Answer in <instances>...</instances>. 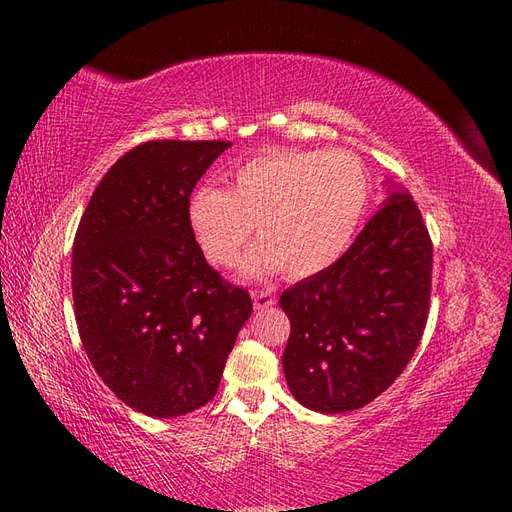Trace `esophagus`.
Here are the masks:
<instances>
[{
	"instance_id": "1",
	"label": "esophagus",
	"mask_w": 512,
	"mask_h": 512,
	"mask_svg": "<svg viewBox=\"0 0 512 512\" xmlns=\"http://www.w3.org/2000/svg\"><path fill=\"white\" fill-rule=\"evenodd\" d=\"M250 295H253L255 310H266L270 306H275V297H273V292H270V290H253Z\"/></svg>"
}]
</instances>
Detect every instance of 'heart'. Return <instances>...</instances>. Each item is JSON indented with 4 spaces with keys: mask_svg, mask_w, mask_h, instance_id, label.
Returning <instances> with one entry per match:
<instances>
[{
    "mask_svg": "<svg viewBox=\"0 0 512 512\" xmlns=\"http://www.w3.org/2000/svg\"><path fill=\"white\" fill-rule=\"evenodd\" d=\"M367 202V173L347 151L275 149L235 169L226 191L195 193L189 224L195 244L217 268L237 264L257 226L262 242L248 250L246 273L284 270L288 279H308L350 248Z\"/></svg>",
    "mask_w": 512,
    "mask_h": 512,
    "instance_id": "b5f03b06",
    "label": "heart"
}]
</instances>
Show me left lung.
<instances>
[{"label":"left lung","instance_id":"8db88e82","mask_svg":"<svg viewBox=\"0 0 512 512\" xmlns=\"http://www.w3.org/2000/svg\"><path fill=\"white\" fill-rule=\"evenodd\" d=\"M433 244L418 204L391 191L343 257L281 292L284 374L303 407H365L411 361L429 317Z\"/></svg>","mask_w":512,"mask_h":512}]
</instances>
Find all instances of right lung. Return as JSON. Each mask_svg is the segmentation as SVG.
<instances>
[{"instance_id":"right-lung-1","label":"right lung","mask_w":512,"mask_h":512,"mask_svg":"<svg viewBox=\"0 0 512 512\" xmlns=\"http://www.w3.org/2000/svg\"><path fill=\"white\" fill-rule=\"evenodd\" d=\"M228 140H149L94 189L72 248L79 336L96 374L151 418L200 409L220 387L250 295L195 244L189 195Z\"/></svg>"}]
</instances>
